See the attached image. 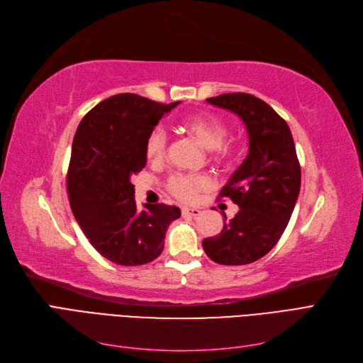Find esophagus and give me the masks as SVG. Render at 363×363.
Segmentation results:
<instances>
[{
	"instance_id": "esophagus-1",
	"label": "esophagus",
	"mask_w": 363,
	"mask_h": 363,
	"mask_svg": "<svg viewBox=\"0 0 363 363\" xmlns=\"http://www.w3.org/2000/svg\"><path fill=\"white\" fill-rule=\"evenodd\" d=\"M182 213L184 216H199L201 213V211H200V208H196V207H183Z\"/></svg>"
}]
</instances>
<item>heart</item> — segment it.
Returning a JSON list of instances; mask_svg holds the SVG:
<instances>
[{"label": "heart", "mask_w": 363, "mask_h": 363, "mask_svg": "<svg viewBox=\"0 0 363 363\" xmlns=\"http://www.w3.org/2000/svg\"><path fill=\"white\" fill-rule=\"evenodd\" d=\"M179 127L194 138L199 144L206 148L216 160L225 159L232 152V144L225 139L227 123L225 119L215 113H194L180 121ZM168 138L162 127L152 128L145 140V156L150 162H162L167 156ZM208 179L206 175H191L175 172L168 179V191L177 196L179 200L191 201L201 189L207 188Z\"/></svg>", "instance_id": "heart-1"}]
</instances>
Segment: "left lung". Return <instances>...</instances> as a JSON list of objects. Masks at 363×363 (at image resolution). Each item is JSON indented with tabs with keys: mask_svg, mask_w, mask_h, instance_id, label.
I'll use <instances>...</instances> for the list:
<instances>
[{
	"mask_svg": "<svg viewBox=\"0 0 363 363\" xmlns=\"http://www.w3.org/2000/svg\"><path fill=\"white\" fill-rule=\"evenodd\" d=\"M206 101L244 121L250 150L219 192L239 212L224 223L221 233L206 238L203 248L221 265H247L269 252L286 228L300 194V162L286 121L260 98L235 92Z\"/></svg>",
	"mask_w": 363,
	"mask_h": 363,
	"instance_id": "left-lung-1",
	"label": "left lung"
}]
</instances>
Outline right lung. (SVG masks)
I'll return each mask as SVG.
<instances>
[{"instance_id":"1","label":"right lung","mask_w":363,"mask_h":363,"mask_svg":"<svg viewBox=\"0 0 363 363\" xmlns=\"http://www.w3.org/2000/svg\"><path fill=\"white\" fill-rule=\"evenodd\" d=\"M180 101L162 104L118 94L87 112L75 131L68 168L72 213L91 245L118 265H144L160 256L168 225L180 208L135 201L131 175L147 164L145 140Z\"/></svg>"}]
</instances>
